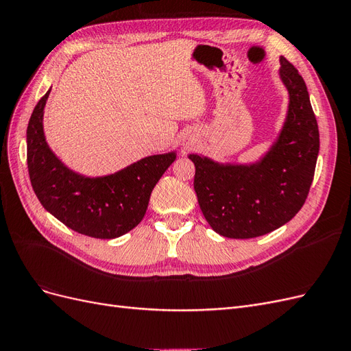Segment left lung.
I'll return each mask as SVG.
<instances>
[{
    "label": "left lung",
    "mask_w": 351,
    "mask_h": 351,
    "mask_svg": "<svg viewBox=\"0 0 351 351\" xmlns=\"http://www.w3.org/2000/svg\"><path fill=\"white\" fill-rule=\"evenodd\" d=\"M281 79L290 107L278 142L256 165H219L190 155L202 214L218 234L253 239L289 222L302 209L313 182L319 130L306 83L281 57Z\"/></svg>",
    "instance_id": "8db88e82"
}]
</instances>
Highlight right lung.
<instances>
[{"mask_svg": "<svg viewBox=\"0 0 351 351\" xmlns=\"http://www.w3.org/2000/svg\"><path fill=\"white\" fill-rule=\"evenodd\" d=\"M48 90L27 124V169L34 192L48 212L69 228L95 239H115L143 219L158 180L176 154L141 159L112 176L88 178L70 171L49 151L42 129Z\"/></svg>", "mask_w": 351, "mask_h": 351, "instance_id": "1", "label": "right lung"}]
</instances>
